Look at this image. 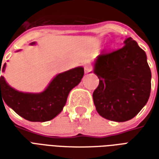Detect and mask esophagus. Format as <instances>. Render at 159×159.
Segmentation results:
<instances>
[{
  "label": "esophagus",
  "mask_w": 159,
  "mask_h": 159,
  "mask_svg": "<svg viewBox=\"0 0 159 159\" xmlns=\"http://www.w3.org/2000/svg\"><path fill=\"white\" fill-rule=\"evenodd\" d=\"M92 70H93V67L92 66H89V65H86V66H84V71H85V73H89Z\"/></svg>",
  "instance_id": "obj_1"
}]
</instances>
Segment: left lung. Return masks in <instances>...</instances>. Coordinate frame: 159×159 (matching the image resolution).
<instances>
[{"label": "left lung", "instance_id": "8db88e82", "mask_svg": "<svg viewBox=\"0 0 159 159\" xmlns=\"http://www.w3.org/2000/svg\"><path fill=\"white\" fill-rule=\"evenodd\" d=\"M124 44L122 48L99 55L93 70L100 80L93 93L96 111L115 122L135 117L151 93L152 74L146 52L130 37Z\"/></svg>", "mask_w": 159, "mask_h": 159}]
</instances>
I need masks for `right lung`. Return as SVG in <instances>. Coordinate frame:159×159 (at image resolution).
I'll list each match as a JSON object with an SVG mask.
<instances>
[{
	"mask_svg": "<svg viewBox=\"0 0 159 159\" xmlns=\"http://www.w3.org/2000/svg\"><path fill=\"white\" fill-rule=\"evenodd\" d=\"M34 43L32 42V44ZM5 67L6 63L2 67L0 66V72L1 70L2 71L5 70ZM83 75V67H76L60 73L40 93L19 92L9 86L2 76L0 77V100L3 98L2 102L4 100L16 113L28 121H49L63 110L70 91L79 84Z\"/></svg>",
	"mask_w": 159,
	"mask_h": 159,
	"instance_id": "1",
	"label": "right lung"
}]
</instances>
